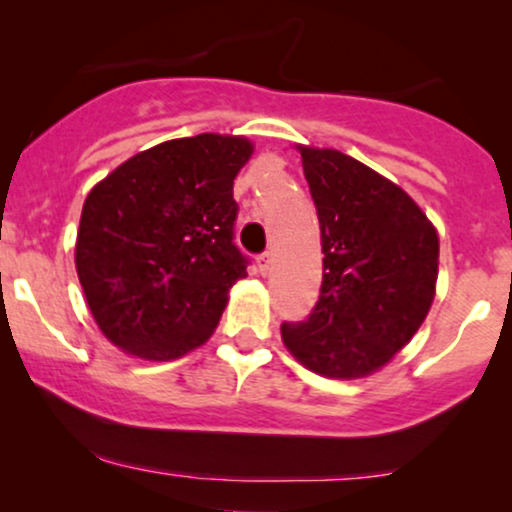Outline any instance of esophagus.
<instances>
[{
  "instance_id": "esophagus-1",
  "label": "esophagus",
  "mask_w": 512,
  "mask_h": 512,
  "mask_svg": "<svg viewBox=\"0 0 512 512\" xmlns=\"http://www.w3.org/2000/svg\"><path fill=\"white\" fill-rule=\"evenodd\" d=\"M257 267H260V272L264 276L272 272V267H274V255H272V252H262V255L257 257Z\"/></svg>"
}]
</instances>
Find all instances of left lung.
I'll list each match as a JSON object with an SVG mask.
<instances>
[{
    "instance_id": "left-lung-1",
    "label": "left lung",
    "mask_w": 512,
    "mask_h": 512,
    "mask_svg": "<svg viewBox=\"0 0 512 512\" xmlns=\"http://www.w3.org/2000/svg\"><path fill=\"white\" fill-rule=\"evenodd\" d=\"M322 238L313 313L281 325L301 366L332 380L375 373L424 325L438 281V231L397 182L337 149L298 144Z\"/></svg>"
}]
</instances>
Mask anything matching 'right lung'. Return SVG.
Wrapping results in <instances>:
<instances>
[{
  "label": "right lung",
  "mask_w": 512,
  "mask_h": 512,
  "mask_svg": "<svg viewBox=\"0 0 512 512\" xmlns=\"http://www.w3.org/2000/svg\"><path fill=\"white\" fill-rule=\"evenodd\" d=\"M252 151L236 134L170 139L88 192L76 274L98 330L127 356L175 361L214 334L248 276L233 245V180Z\"/></svg>",
  "instance_id": "1"
}]
</instances>
